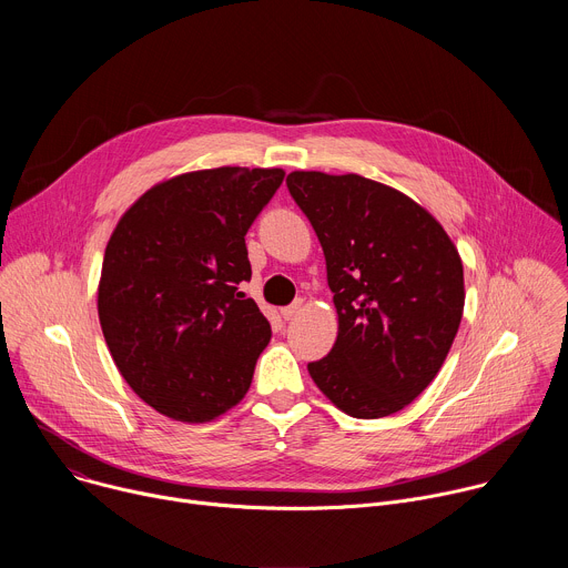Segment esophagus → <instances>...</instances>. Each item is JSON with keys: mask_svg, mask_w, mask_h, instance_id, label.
<instances>
[{"mask_svg": "<svg viewBox=\"0 0 568 568\" xmlns=\"http://www.w3.org/2000/svg\"><path fill=\"white\" fill-rule=\"evenodd\" d=\"M301 310H303V298H296L292 305H287V307L281 310V316H283L285 321H290V318H294Z\"/></svg>", "mask_w": 568, "mask_h": 568, "instance_id": "1", "label": "esophagus"}]
</instances>
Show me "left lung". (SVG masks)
Here are the masks:
<instances>
[{
	"label": "left lung",
	"mask_w": 568,
	"mask_h": 568,
	"mask_svg": "<svg viewBox=\"0 0 568 568\" xmlns=\"http://www.w3.org/2000/svg\"><path fill=\"white\" fill-rule=\"evenodd\" d=\"M287 189L321 242L339 316L310 377L353 418L390 416L432 384L454 344L460 256L429 211L386 184L294 171Z\"/></svg>",
	"instance_id": "left-lung-1"
}]
</instances>
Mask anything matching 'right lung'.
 Here are the masks:
<instances>
[{"label": "right lung", "mask_w": 568, "mask_h": 568, "mask_svg": "<svg viewBox=\"0 0 568 568\" xmlns=\"http://www.w3.org/2000/svg\"><path fill=\"white\" fill-rule=\"evenodd\" d=\"M281 169L222 166L145 191L103 258L99 318L116 368L159 414L209 423L245 397L270 321L240 292L245 235L283 184Z\"/></svg>", "instance_id": "add662e5"}]
</instances>
